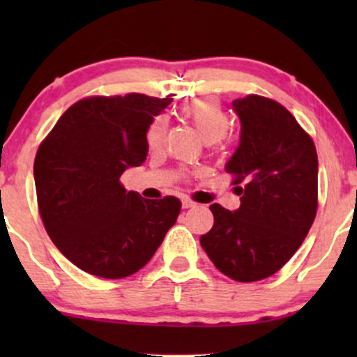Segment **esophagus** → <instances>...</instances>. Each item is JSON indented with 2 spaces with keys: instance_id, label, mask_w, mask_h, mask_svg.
<instances>
[{
  "instance_id": "esophagus-1",
  "label": "esophagus",
  "mask_w": 357,
  "mask_h": 357,
  "mask_svg": "<svg viewBox=\"0 0 357 357\" xmlns=\"http://www.w3.org/2000/svg\"><path fill=\"white\" fill-rule=\"evenodd\" d=\"M196 204H198V203H195V202H192V199H183V208H184V210H188V208H195L196 206Z\"/></svg>"
}]
</instances>
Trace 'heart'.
Segmentation results:
<instances>
[{"label": "heart", "mask_w": 357, "mask_h": 357, "mask_svg": "<svg viewBox=\"0 0 357 357\" xmlns=\"http://www.w3.org/2000/svg\"><path fill=\"white\" fill-rule=\"evenodd\" d=\"M181 114L184 119L196 127L202 137L206 142H215L225 136L230 126V119L225 112L223 105L211 97H203V99H195L186 102L183 105ZM167 132V119L165 116H158L151 122L146 130V142L151 151L159 149L165 142Z\"/></svg>", "instance_id": "1"}]
</instances>
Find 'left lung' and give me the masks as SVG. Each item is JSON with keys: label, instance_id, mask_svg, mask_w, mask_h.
<instances>
[{"label": "left lung", "instance_id": "8db88e82", "mask_svg": "<svg viewBox=\"0 0 357 357\" xmlns=\"http://www.w3.org/2000/svg\"><path fill=\"white\" fill-rule=\"evenodd\" d=\"M240 146L228 161L240 208L211 204L213 228L202 247L236 282L278 272L309 233L317 213V153L312 137L278 102L250 96L233 100Z\"/></svg>", "mask_w": 357, "mask_h": 357}]
</instances>
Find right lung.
I'll return each instance as SVG.
<instances>
[{
  "instance_id": "right-lung-1",
  "label": "right lung",
  "mask_w": 357,
  "mask_h": 357,
  "mask_svg": "<svg viewBox=\"0 0 357 357\" xmlns=\"http://www.w3.org/2000/svg\"><path fill=\"white\" fill-rule=\"evenodd\" d=\"M171 97H85L65 110L36 151V202L45 230L90 275L136 273L181 211L174 196L144 199L121 183L127 167L146 161V130Z\"/></svg>"
}]
</instances>
